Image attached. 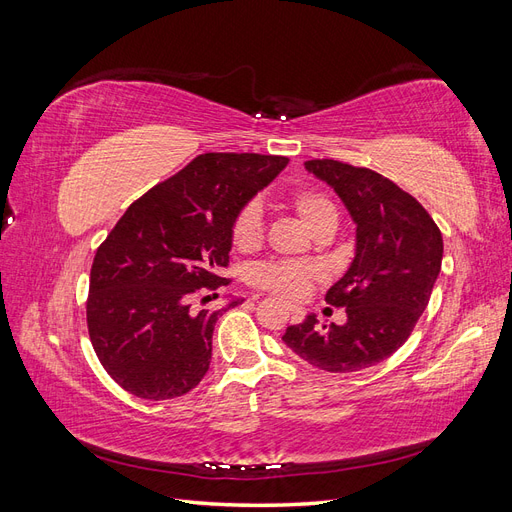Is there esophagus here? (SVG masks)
I'll use <instances>...</instances> for the list:
<instances>
[{
	"mask_svg": "<svg viewBox=\"0 0 512 512\" xmlns=\"http://www.w3.org/2000/svg\"><path fill=\"white\" fill-rule=\"evenodd\" d=\"M288 312H290L292 320H301V316H303V309L299 305H288Z\"/></svg>",
	"mask_w": 512,
	"mask_h": 512,
	"instance_id": "esophagus-1",
	"label": "esophagus"
}]
</instances>
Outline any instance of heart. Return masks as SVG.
Returning <instances> with one entry per match:
<instances>
[{"label": "heart", "mask_w": 512, "mask_h": 512, "mask_svg": "<svg viewBox=\"0 0 512 512\" xmlns=\"http://www.w3.org/2000/svg\"><path fill=\"white\" fill-rule=\"evenodd\" d=\"M290 207L299 215V220L314 232L337 226V209L333 200L318 190H297L290 196ZM232 245L239 252H250L258 247L262 239L260 211L254 205H247L237 213L230 228ZM318 277V271L305 265H292V262H265L252 271V284L258 288L282 294L288 299H297Z\"/></svg>", "instance_id": "obj_1"}]
</instances>
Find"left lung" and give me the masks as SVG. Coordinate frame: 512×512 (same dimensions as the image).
Returning a JSON list of instances; mask_svg holds the SVG:
<instances>
[{"label": "left lung", "instance_id": "1", "mask_svg": "<svg viewBox=\"0 0 512 512\" xmlns=\"http://www.w3.org/2000/svg\"><path fill=\"white\" fill-rule=\"evenodd\" d=\"M305 170L331 185L356 226L354 258L327 292L348 320L318 327L309 314L282 339L309 365L352 374L389 359L410 337L442 269V232L414 196L374 170L337 160H309Z\"/></svg>", "mask_w": 512, "mask_h": 512}]
</instances>
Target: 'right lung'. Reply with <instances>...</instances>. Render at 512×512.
I'll use <instances>...</instances> for the list:
<instances>
[{"label":"right lung","instance_id":"obj_1","mask_svg":"<svg viewBox=\"0 0 512 512\" xmlns=\"http://www.w3.org/2000/svg\"><path fill=\"white\" fill-rule=\"evenodd\" d=\"M288 158L203 153L121 215L91 265L87 327L102 367L128 393L162 401L205 378L218 312L194 314L200 288L226 284L237 213Z\"/></svg>","mask_w":512,"mask_h":512}]
</instances>
